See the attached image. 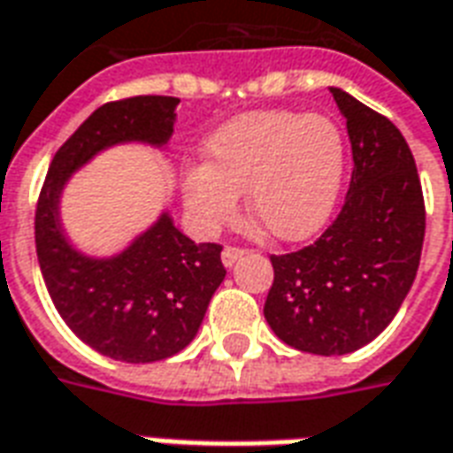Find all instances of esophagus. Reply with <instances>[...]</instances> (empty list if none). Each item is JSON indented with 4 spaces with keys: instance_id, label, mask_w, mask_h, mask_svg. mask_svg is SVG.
Returning a JSON list of instances; mask_svg holds the SVG:
<instances>
[{
    "instance_id": "1",
    "label": "esophagus",
    "mask_w": 453,
    "mask_h": 453,
    "mask_svg": "<svg viewBox=\"0 0 453 453\" xmlns=\"http://www.w3.org/2000/svg\"><path fill=\"white\" fill-rule=\"evenodd\" d=\"M243 253H246V249H239V246H226V249L221 251V263H224L226 268H232L234 263L239 261Z\"/></svg>"
}]
</instances>
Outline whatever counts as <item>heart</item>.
<instances>
[{
    "mask_svg": "<svg viewBox=\"0 0 453 453\" xmlns=\"http://www.w3.org/2000/svg\"><path fill=\"white\" fill-rule=\"evenodd\" d=\"M344 178V139L334 121L300 111H251L226 121L202 146V168L185 173L192 217L214 229L246 192L253 219L280 242H303L334 211Z\"/></svg>",
    "mask_w": 453,
    "mask_h": 453,
    "instance_id": "b5f03b06",
    "label": "heart"
}]
</instances>
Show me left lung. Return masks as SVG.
<instances>
[{"label": "left lung", "mask_w": 453, "mask_h": 453, "mask_svg": "<svg viewBox=\"0 0 453 453\" xmlns=\"http://www.w3.org/2000/svg\"><path fill=\"white\" fill-rule=\"evenodd\" d=\"M332 95L354 153L344 207L314 243L271 256L263 307L280 342L317 356L351 354L393 322L425 242V197L405 136L344 89Z\"/></svg>", "instance_id": "1"}]
</instances>
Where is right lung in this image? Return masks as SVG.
Segmentation results:
<instances>
[{"label":"right lung","mask_w":453,"mask_h":453,"mask_svg":"<svg viewBox=\"0 0 453 453\" xmlns=\"http://www.w3.org/2000/svg\"><path fill=\"white\" fill-rule=\"evenodd\" d=\"M178 97L139 95L95 109L58 149L36 207V253L48 295L89 349L124 364H153L190 344L211 295L224 280L219 243H195L163 211L117 256L73 249L60 224L70 175L117 143L163 149L173 136Z\"/></svg>","instance_id":"add662e5"}]
</instances>
